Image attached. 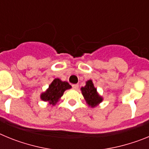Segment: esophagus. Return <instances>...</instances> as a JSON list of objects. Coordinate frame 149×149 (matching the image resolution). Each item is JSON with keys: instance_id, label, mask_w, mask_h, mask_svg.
Instances as JSON below:
<instances>
[{"instance_id": "obj_1", "label": "esophagus", "mask_w": 149, "mask_h": 149, "mask_svg": "<svg viewBox=\"0 0 149 149\" xmlns=\"http://www.w3.org/2000/svg\"><path fill=\"white\" fill-rule=\"evenodd\" d=\"M72 88H73L74 89L77 90V89H78V88H79V85L78 84H74V85H72Z\"/></svg>"}]
</instances>
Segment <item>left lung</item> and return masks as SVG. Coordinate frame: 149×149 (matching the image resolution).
Wrapping results in <instances>:
<instances>
[{
    "mask_svg": "<svg viewBox=\"0 0 149 149\" xmlns=\"http://www.w3.org/2000/svg\"><path fill=\"white\" fill-rule=\"evenodd\" d=\"M81 89L87 104H89V106H91L92 107L97 106L103 100L102 97L100 96L97 93V89L95 88L93 81L91 80L86 81V86L81 87Z\"/></svg>",
    "mask_w": 149,
    "mask_h": 149,
    "instance_id": "obj_1",
    "label": "left lung"
}]
</instances>
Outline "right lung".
Returning a JSON list of instances; mask_svg holds the SVG:
<instances>
[{
  "label": "right lung",
  "mask_w": 149,
  "mask_h": 149,
  "mask_svg": "<svg viewBox=\"0 0 149 149\" xmlns=\"http://www.w3.org/2000/svg\"><path fill=\"white\" fill-rule=\"evenodd\" d=\"M72 86L68 82L60 81L59 78L54 79L49 85V87L45 93L41 94V99L48 101L50 104L55 105L66 89H71Z\"/></svg>",
  "instance_id": "add662e5"
}]
</instances>
